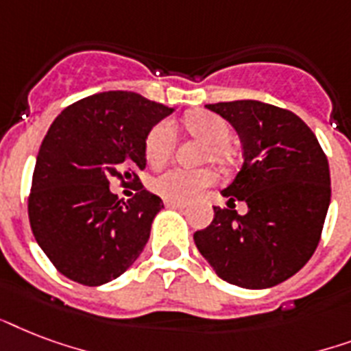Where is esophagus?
<instances>
[{"label":"esophagus","instance_id":"1","mask_svg":"<svg viewBox=\"0 0 351 351\" xmlns=\"http://www.w3.org/2000/svg\"><path fill=\"white\" fill-rule=\"evenodd\" d=\"M167 208H173V210H184V203H176V201H165Z\"/></svg>","mask_w":351,"mask_h":351}]
</instances>
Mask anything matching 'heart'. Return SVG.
I'll return each instance as SVG.
<instances>
[{
	"label": "heart",
	"instance_id": "obj_1",
	"mask_svg": "<svg viewBox=\"0 0 351 351\" xmlns=\"http://www.w3.org/2000/svg\"><path fill=\"white\" fill-rule=\"evenodd\" d=\"M184 128L192 137L206 143L205 159H213L216 162L230 161L232 146L229 145L230 126L223 117L216 115L213 111H194L184 117ZM176 128L172 122L161 121L146 135L145 154L148 162L162 165L172 156L176 148ZM216 183V172L210 168L199 170H186V168H172L168 172L157 176L150 181V189L165 201L186 203L194 199L208 186Z\"/></svg>",
	"mask_w": 351,
	"mask_h": 351
}]
</instances>
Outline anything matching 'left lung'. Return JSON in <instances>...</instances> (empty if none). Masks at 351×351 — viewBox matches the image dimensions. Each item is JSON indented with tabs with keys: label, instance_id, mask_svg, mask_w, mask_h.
I'll return each instance as SVG.
<instances>
[{
	"label": "left lung",
	"instance_id": "1",
	"mask_svg": "<svg viewBox=\"0 0 351 351\" xmlns=\"http://www.w3.org/2000/svg\"><path fill=\"white\" fill-rule=\"evenodd\" d=\"M234 126L243 165L214 206L195 247L219 278L245 289L276 286L300 271L319 245L330 206V167L309 126L293 111L260 100L206 104ZM245 200V217L232 210Z\"/></svg>",
	"mask_w": 351,
	"mask_h": 351
}]
</instances>
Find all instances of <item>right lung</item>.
Wrapping results in <instances>:
<instances>
[{
  "label": "right lung",
  "instance_id": "1",
  "mask_svg": "<svg viewBox=\"0 0 351 351\" xmlns=\"http://www.w3.org/2000/svg\"><path fill=\"white\" fill-rule=\"evenodd\" d=\"M173 108L132 91H106L67 106L43 137L32 173L29 221L54 267L82 286L119 278L150 238L162 201L145 186L132 199L111 178L137 183L145 141Z\"/></svg>",
  "mask_w": 351,
  "mask_h": 351
}]
</instances>
